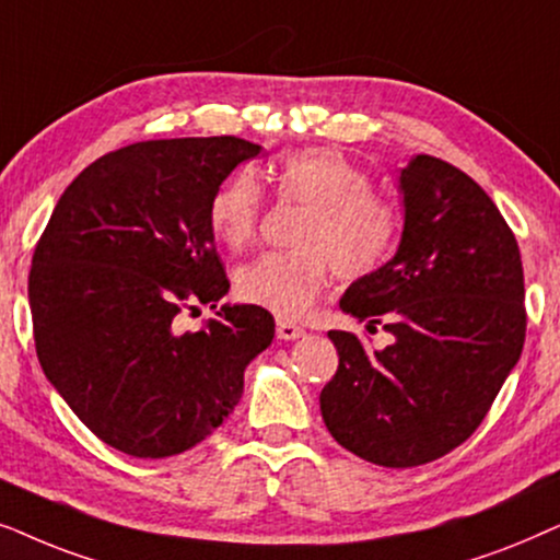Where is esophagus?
<instances>
[{"label": "esophagus", "mask_w": 560, "mask_h": 560, "mask_svg": "<svg viewBox=\"0 0 560 560\" xmlns=\"http://www.w3.org/2000/svg\"><path fill=\"white\" fill-rule=\"evenodd\" d=\"M304 335V327L289 323V319H276V338L279 340H296Z\"/></svg>", "instance_id": "obj_1"}]
</instances>
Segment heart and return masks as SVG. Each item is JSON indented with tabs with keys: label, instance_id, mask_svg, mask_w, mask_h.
Returning <instances> with one entry per match:
<instances>
[{
	"label": "heart",
	"instance_id": "1",
	"mask_svg": "<svg viewBox=\"0 0 560 560\" xmlns=\"http://www.w3.org/2000/svg\"><path fill=\"white\" fill-rule=\"evenodd\" d=\"M281 202L307 207L294 235L300 250L266 253L235 276L243 302L300 319L315 307L335 268L342 279H363L389 260L399 241V210L346 155L310 148L281 155L271 168ZM266 194L258 178L237 171L214 189L207 220L212 235L241 250L256 241Z\"/></svg>",
	"mask_w": 560,
	"mask_h": 560
}]
</instances>
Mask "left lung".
Here are the masks:
<instances>
[{
    "label": "left lung",
    "instance_id": "obj_1",
    "mask_svg": "<svg viewBox=\"0 0 560 560\" xmlns=\"http://www.w3.org/2000/svg\"><path fill=\"white\" fill-rule=\"evenodd\" d=\"M405 230L389 264L353 281L340 307L392 346L330 330L340 363L319 394L330 435L386 468L422 466L474 435L525 346L517 241L489 194L432 155L399 176Z\"/></svg>",
    "mask_w": 560,
    "mask_h": 560
}]
</instances>
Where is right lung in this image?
I'll list each match as a JSON object with an SVG mask.
<instances>
[{"mask_svg": "<svg viewBox=\"0 0 560 560\" xmlns=\"http://www.w3.org/2000/svg\"><path fill=\"white\" fill-rule=\"evenodd\" d=\"M258 151L235 136L119 148L73 178L35 245L37 361L73 415L128 456L202 443L271 346L273 317L256 304H225L199 332H178L176 319L228 294L207 207Z\"/></svg>", "mask_w": 560, "mask_h": 560, "instance_id": "obj_1", "label": "right lung"}]
</instances>
